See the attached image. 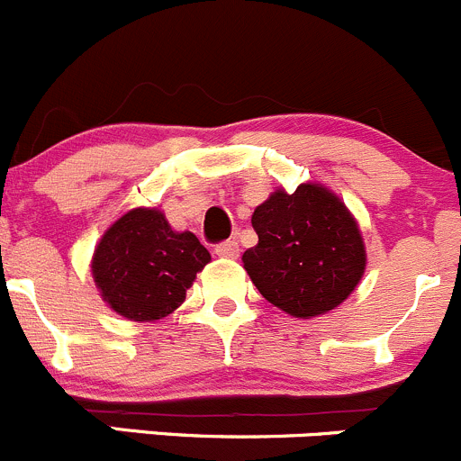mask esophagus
<instances>
[{
  "mask_svg": "<svg viewBox=\"0 0 461 461\" xmlns=\"http://www.w3.org/2000/svg\"><path fill=\"white\" fill-rule=\"evenodd\" d=\"M215 253L220 255V258H226V259H235L237 255H240V244H237L235 240H226V241H220V244L215 246Z\"/></svg>",
  "mask_w": 461,
  "mask_h": 461,
  "instance_id": "obj_1",
  "label": "esophagus"
}]
</instances>
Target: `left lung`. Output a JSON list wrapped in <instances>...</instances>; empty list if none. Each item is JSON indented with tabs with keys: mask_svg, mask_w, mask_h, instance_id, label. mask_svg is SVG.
<instances>
[{
	"mask_svg": "<svg viewBox=\"0 0 461 461\" xmlns=\"http://www.w3.org/2000/svg\"><path fill=\"white\" fill-rule=\"evenodd\" d=\"M258 246L241 255L259 294L295 318L339 307L366 271L357 221L330 190L303 184L273 193L253 212Z\"/></svg>",
	"mask_w": 461,
	"mask_h": 461,
	"instance_id": "obj_1",
	"label": "left lung"
}]
</instances>
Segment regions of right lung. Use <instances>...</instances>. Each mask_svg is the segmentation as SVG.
<instances>
[{
  "mask_svg": "<svg viewBox=\"0 0 461 461\" xmlns=\"http://www.w3.org/2000/svg\"><path fill=\"white\" fill-rule=\"evenodd\" d=\"M211 253L193 232H175L163 212L136 208L103 235L91 271L109 307L130 321H158L185 300Z\"/></svg>",
  "mask_w": 461,
  "mask_h": 461,
  "instance_id": "add662e5",
  "label": "right lung"
}]
</instances>
